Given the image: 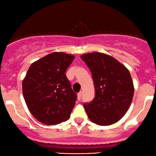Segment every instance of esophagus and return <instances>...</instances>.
Listing matches in <instances>:
<instances>
[{"instance_id": "obj_1", "label": "esophagus", "mask_w": 156, "mask_h": 156, "mask_svg": "<svg viewBox=\"0 0 156 156\" xmlns=\"http://www.w3.org/2000/svg\"><path fill=\"white\" fill-rule=\"evenodd\" d=\"M81 97H82V91L79 92L77 94V99L78 100H80L81 99Z\"/></svg>"}]
</instances>
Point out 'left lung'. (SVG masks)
<instances>
[{
	"label": "left lung",
	"instance_id": "8db88e82",
	"mask_svg": "<svg viewBox=\"0 0 156 156\" xmlns=\"http://www.w3.org/2000/svg\"><path fill=\"white\" fill-rule=\"evenodd\" d=\"M81 58L92 73L95 97L84 103L87 116L98 125H111L119 121L130 108L134 94L130 73L118 60L99 52Z\"/></svg>",
	"mask_w": 156,
	"mask_h": 156
}]
</instances>
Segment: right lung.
I'll return each mask as SVG.
<instances>
[{
  "instance_id": "right-lung-1",
  "label": "right lung",
  "mask_w": 156,
  "mask_h": 156,
  "mask_svg": "<svg viewBox=\"0 0 156 156\" xmlns=\"http://www.w3.org/2000/svg\"><path fill=\"white\" fill-rule=\"evenodd\" d=\"M74 56L54 52L33 62L23 81V94L31 114L45 125L69 119L77 96L66 71Z\"/></svg>"
}]
</instances>
